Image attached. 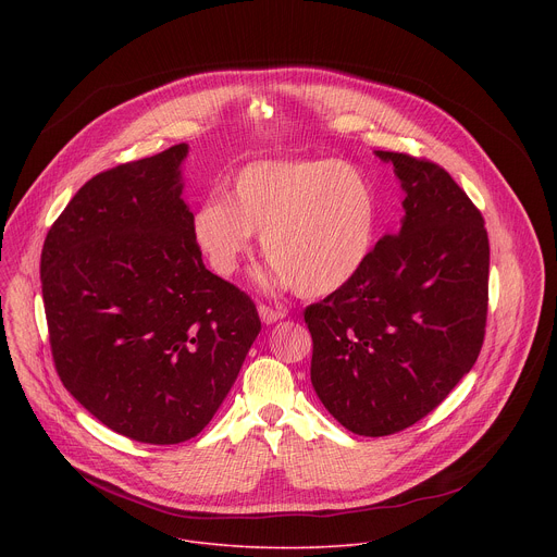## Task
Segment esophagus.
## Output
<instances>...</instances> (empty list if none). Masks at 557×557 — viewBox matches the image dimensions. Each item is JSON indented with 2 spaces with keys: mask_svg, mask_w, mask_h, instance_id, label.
I'll list each match as a JSON object with an SVG mask.
<instances>
[{
  "mask_svg": "<svg viewBox=\"0 0 557 557\" xmlns=\"http://www.w3.org/2000/svg\"><path fill=\"white\" fill-rule=\"evenodd\" d=\"M258 312H260V320H262L264 324H275V322H280V320H284V317H286V310L273 308V306H269V304H260V306H258Z\"/></svg>",
  "mask_w": 557,
  "mask_h": 557,
  "instance_id": "1",
  "label": "esophagus"
}]
</instances>
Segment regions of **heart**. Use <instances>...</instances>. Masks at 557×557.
Listing matches in <instances>:
<instances>
[{
  "instance_id": "1",
  "label": "heart",
  "mask_w": 557,
  "mask_h": 557,
  "mask_svg": "<svg viewBox=\"0 0 557 557\" xmlns=\"http://www.w3.org/2000/svg\"><path fill=\"white\" fill-rule=\"evenodd\" d=\"M194 240L218 275H233L253 233L277 284L324 297L350 284L372 256L379 200L370 178L339 161H256L231 181L226 198L205 200Z\"/></svg>"
}]
</instances>
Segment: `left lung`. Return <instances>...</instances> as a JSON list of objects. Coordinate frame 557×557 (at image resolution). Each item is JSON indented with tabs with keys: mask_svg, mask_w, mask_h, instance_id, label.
Masks as SVG:
<instances>
[{
	"mask_svg": "<svg viewBox=\"0 0 557 557\" xmlns=\"http://www.w3.org/2000/svg\"><path fill=\"white\" fill-rule=\"evenodd\" d=\"M376 153L401 181L404 226L350 284L304 310L312 387L359 436L396 434L443 404L481 355L490 301L479 207L428 158Z\"/></svg>",
	"mask_w": 557,
	"mask_h": 557,
	"instance_id": "8db88e82",
	"label": "left lung"
}]
</instances>
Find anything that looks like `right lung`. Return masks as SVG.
I'll return each instance as SVG.
<instances>
[{
	"label": "right lung",
	"instance_id": "add662e5",
	"mask_svg": "<svg viewBox=\"0 0 557 557\" xmlns=\"http://www.w3.org/2000/svg\"><path fill=\"white\" fill-rule=\"evenodd\" d=\"M187 145L90 178L41 249L50 352L63 387L138 443L200 434L262 324L253 299L213 275L183 202Z\"/></svg>",
	"mask_w": 557,
	"mask_h": 557
}]
</instances>
